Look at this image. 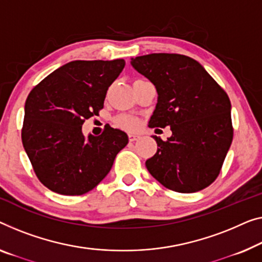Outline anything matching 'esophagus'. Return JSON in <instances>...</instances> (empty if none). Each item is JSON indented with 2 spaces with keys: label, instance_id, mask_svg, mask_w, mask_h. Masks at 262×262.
<instances>
[{
  "label": "esophagus",
  "instance_id": "34e87169",
  "mask_svg": "<svg viewBox=\"0 0 262 262\" xmlns=\"http://www.w3.org/2000/svg\"><path fill=\"white\" fill-rule=\"evenodd\" d=\"M128 138H129V141H136V140L140 139V135L139 134H134V133H129L128 134Z\"/></svg>",
  "mask_w": 262,
  "mask_h": 262
}]
</instances>
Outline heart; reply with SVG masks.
<instances>
[{
  "mask_svg": "<svg viewBox=\"0 0 262 262\" xmlns=\"http://www.w3.org/2000/svg\"><path fill=\"white\" fill-rule=\"evenodd\" d=\"M115 123L116 126L122 128V129H126V130H134L138 128L139 126V121L136 118L132 115H120L116 118L115 120Z\"/></svg>",
  "mask_w": 262,
  "mask_h": 262,
  "instance_id": "heart-1",
  "label": "heart"
}]
</instances>
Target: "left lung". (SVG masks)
<instances>
[{
    "mask_svg": "<svg viewBox=\"0 0 262 262\" xmlns=\"http://www.w3.org/2000/svg\"><path fill=\"white\" fill-rule=\"evenodd\" d=\"M136 72L158 92L149 127H170L167 141L158 143L146 161L151 177L168 189L194 193L217 178L233 140L231 101L194 58L155 53L132 58Z\"/></svg>",
    "mask_w": 262,
    "mask_h": 262,
    "instance_id": "obj_1",
    "label": "left lung"
}]
</instances>
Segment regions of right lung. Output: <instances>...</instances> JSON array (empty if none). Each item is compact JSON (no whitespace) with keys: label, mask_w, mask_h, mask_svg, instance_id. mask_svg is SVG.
Returning <instances> with one entry per match:
<instances>
[{"label":"right lung","mask_w":262,"mask_h":262,"mask_svg":"<svg viewBox=\"0 0 262 262\" xmlns=\"http://www.w3.org/2000/svg\"><path fill=\"white\" fill-rule=\"evenodd\" d=\"M123 58L72 61L54 70L29 93L22 143L36 177L53 192L82 195L106 178L126 133L108 128L82 133L85 119L103 108L107 91L124 68Z\"/></svg>","instance_id":"obj_1"}]
</instances>
